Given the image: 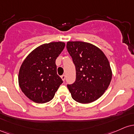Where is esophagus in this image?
Instances as JSON below:
<instances>
[{
    "mask_svg": "<svg viewBox=\"0 0 134 134\" xmlns=\"http://www.w3.org/2000/svg\"><path fill=\"white\" fill-rule=\"evenodd\" d=\"M61 79H62V80H63V81H64V80H65V75H62V76H61Z\"/></svg>",
    "mask_w": 134,
    "mask_h": 134,
    "instance_id": "1",
    "label": "esophagus"
}]
</instances>
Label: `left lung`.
<instances>
[{
    "label": "left lung",
    "mask_w": 134,
    "mask_h": 134,
    "mask_svg": "<svg viewBox=\"0 0 134 134\" xmlns=\"http://www.w3.org/2000/svg\"><path fill=\"white\" fill-rule=\"evenodd\" d=\"M66 48L76 68V80L67 85L72 98L82 104L95 101L103 95L111 80L108 58L99 48L88 42H68Z\"/></svg>",
    "instance_id": "left-lung-1"
}]
</instances>
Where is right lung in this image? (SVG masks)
<instances>
[{
	"label": "right lung",
	"instance_id": "obj_1",
	"mask_svg": "<svg viewBox=\"0 0 134 134\" xmlns=\"http://www.w3.org/2000/svg\"><path fill=\"white\" fill-rule=\"evenodd\" d=\"M65 47L63 42L43 43L33 50L23 62L18 83L23 92L37 103L53 99L62 79L57 74L55 59Z\"/></svg>",
	"mask_w": 134,
	"mask_h": 134
}]
</instances>
